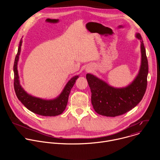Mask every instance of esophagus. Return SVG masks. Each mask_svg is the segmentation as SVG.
Returning <instances> with one entry per match:
<instances>
[{
  "label": "esophagus",
  "instance_id": "34e87169",
  "mask_svg": "<svg viewBox=\"0 0 160 160\" xmlns=\"http://www.w3.org/2000/svg\"><path fill=\"white\" fill-rule=\"evenodd\" d=\"M87 70H89V69H88H88H87Z\"/></svg>",
  "mask_w": 160,
  "mask_h": 160
}]
</instances>
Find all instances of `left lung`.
Masks as SVG:
<instances>
[{
	"instance_id": "1",
	"label": "left lung",
	"mask_w": 160,
	"mask_h": 160,
	"mask_svg": "<svg viewBox=\"0 0 160 160\" xmlns=\"http://www.w3.org/2000/svg\"><path fill=\"white\" fill-rule=\"evenodd\" d=\"M135 37L141 40V64L138 75L128 85L114 87L94 75L87 73L86 75L92 93V104L99 115L111 117L122 115L138 105L145 94L148 62L141 35L137 33Z\"/></svg>"
}]
</instances>
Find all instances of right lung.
Listing matches in <instances>:
<instances>
[{
    "mask_svg": "<svg viewBox=\"0 0 160 160\" xmlns=\"http://www.w3.org/2000/svg\"><path fill=\"white\" fill-rule=\"evenodd\" d=\"M22 38L20 40L18 53L14 63V87L18 99L28 109L37 115L45 117H54L61 115L66 109L70 91L79 75L73 77L66 84L61 93L53 99H43L28 94L20 85L18 71Z\"/></svg>",
    "mask_w": 160,
    "mask_h": 160,
    "instance_id": "right-lung-1",
    "label": "right lung"
}]
</instances>
